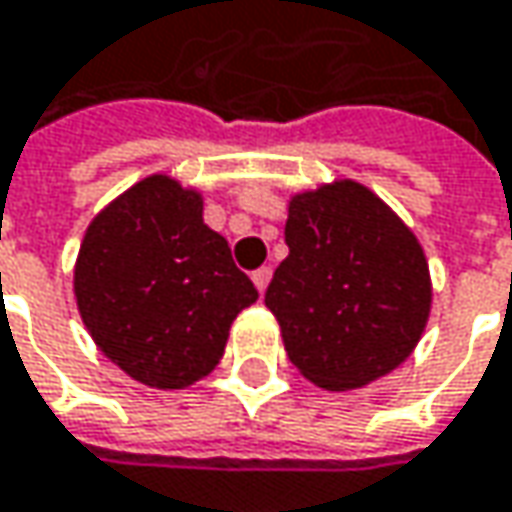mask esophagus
I'll use <instances>...</instances> for the list:
<instances>
[{"mask_svg": "<svg viewBox=\"0 0 512 512\" xmlns=\"http://www.w3.org/2000/svg\"><path fill=\"white\" fill-rule=\"evenodd\" d=\"M269 278H272V269H269V266H260V269L252 272V281H255V287L260 290V293L269 287Z\"/></svg>", "mask_w": 512, "mask_h": 512, "instance_id": "obj_1", "label": "esophagus"}]
</instances>
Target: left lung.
Here are the masks:
<instances>
[{
  "label": "left lung",
  "instance_id": "left-lung-1",
  "mask_svg": "<svg viewBox=\"0 0 512 512\" xmlns=\"http://www.w3.org/2000/svg\"><path fill=\"white\" fill-rule=\"evenodd\" d=\"M284 240L266 307L307 381L357 390L410 357L431 310L428 260L372 190L337 181L299 193Z\"/></svg>",
  "mask_w": 512,
  "mask_h": 512
}]
</instances>
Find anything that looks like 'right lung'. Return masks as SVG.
Returning <instances> with one entry per match:
<instances>
[{"label": "right lung", "mask_w": 512, "mask_h": 512, "mask_svg": "<svg viewBox=\"0 0 512 512\" xmlns=\"http://www.w3.org/2000/svg\"><path fill=\"white\" fill-rule=\"evenodd\" d=\"M81 319L122 372L184 390L219 363L228 328L257 302L228 240L202 219V196L152 175L102 210L75 263Z\"/></svg>", "instance_id": "add662e5"}]
</instances>
